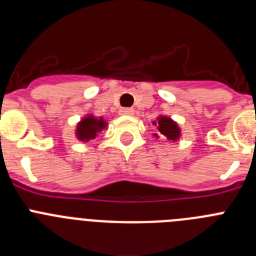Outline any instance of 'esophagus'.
Instances as JSON below:
<instances>
[{
    "instance_id": "esophagus-1",
    "label": "esophagus",
    "mask_w": 256,
    "mask_h": 256,
    "mask_svg": "<svg viewBox=\"0 0 256 256\" xmlns=\"http://www.w3.org/2000/svg\"><path fill=\"white\" fill-rule=\"evenodd\" d=\"M119 114L123 115V116H132V115L134 114V110L130 108H123L119 110Z\"/></svg>"
}]
</instances>
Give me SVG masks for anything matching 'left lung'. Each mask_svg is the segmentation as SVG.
Wrapping results in <instances>:
<instances>
[{"label": "left lung", "instance_id": "8db88e82", "mask_svg": "<svg viewBox=\"0 0 256 256\" xmlns=\"http://www.w3.org/2000/svg\"><path fill=\"white\" fill-rule=\"evenodd\" d=\"M152 126L156 128V133H152L156 140L162 137V138H166L168 141L176 142L180 141L182 137V130H180V124L168 115H158L156 120H152Z\"/></svg>", "mask_w": 256, "mask_h": 256}]
</instances>
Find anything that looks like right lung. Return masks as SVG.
I'll return each mask as SVG.
<instances>
[{
    "instance_id": "obj_1",
    "label": "right lung",
    "mask_w": 256,
    "mask_h": 256,
    "mask_svg": "<svg viewBox=\"0 0 256 256\" xmlns=\"http://www.w3.org/2000/svg\"><path fill=\"white\" fill-rule=\"evenodd\" d=\"M106 130H108V120H105L102 116H94V114L88 112L76 123L74 134L79 142L86 144L96 138L98 133Z\"/></svg>"
}]
</instances>
